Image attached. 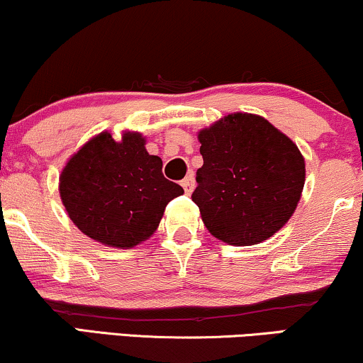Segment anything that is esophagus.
I'll list each match as a JSON object with an SVG mask.
<instances>
[{
  "label": "esophagus",
  "mask_w": 363,
  "mask_h": 363,
  "mask_svg": "<svg viewBox=\"0 0 363 363\" xmlns=\"http://www.w3.org/2000/svg\"><path fill=\"white\" fill-rule=\"evenodd\" d=\"M182 186H183V190H185L186 195H190V193L193 191V188H195V178H193V175H188L185 180L182 182Z\"/></svg>",
  "instance_id": "1"
}]
</instances>
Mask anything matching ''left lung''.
Masks as SVG:
<instances>
[{
    "mask_svg": "<svg viewBox=\"0 0 363 363\" xmlns=\"http://www.w3.org/2000/svg\"><path fill=\"white\" fill-rule=\"evenodd\" d=\"M203 167L191 200L215 238L235 247L275 235L302 199L305 158L285 133L253 113H230L199 131Z\"/></svg>",
    "mask_w": 363,
    "mask_h": 363,
    "instance_id": "1",
    "label": "left lung"
}]
</instances>
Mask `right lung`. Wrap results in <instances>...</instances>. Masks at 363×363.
Wrapping results in <instances>:
<instances>
[{
	"mask_svg": "<svg viewBox=\"0 0 363 363\" xmlns=\"http://www.w3.org/2000/svg\"><path fill=\"white\" fill-rule=\"evenodd\" d=\"M138 131L89 138L60 175V196L69 220L98 243L133 248L157 232L168 201L183 188L163 177L162 158L145 148Z\"/></svg>",
	"mask_w": 363,
	"mask_h": 363,
	"instance_id": "right-lung-1",
	"label": "right lung"
}]
</instances>
